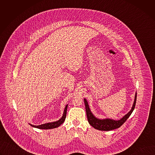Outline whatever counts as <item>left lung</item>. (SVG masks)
<instances>
[{
    "mask_svg": "<svg viewBox=\"0 0 155 155\" xmlns=\"http://www.w3.org/2000/svg\"><path fill=\"white\" fill-rule=\"evenodd\" d=\"M136 99H137V93H136L133 105L130 109V111L126 114L123 118L120 120H115L111 118H105V119H99L96 117L91 112L89 105L87 100L84 98V102L85 104V108H86V112L87 115V121L89 122L90 124L93 126L94 128L100 130H111L115 129L120 127L130 117L131 114L134 110L136 103Z\"/></svg>",
    "mask_w": 155,
    "mask_h": 155,
    "instance_id": "8db88e82",
    "label": "left lung"
}]
</instances>
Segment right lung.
Returning <instances> with one entry per match:
<instances>
[{
	"mask_svg": "<svg viewBox=\"0 0 155 155\" xmlns=\"http://www.w3.org/2000/svg\"><path fill=\"white\" fill-rule=\"evenodd\" d=\"M68 104L66 105L64 112H63V115L62 116V117L58 121H54V122H51V123H45V124H42L38 126H35V125H33L31 124L30 123L29 125H31V126L35 127V128H38V129H53V128H56L59 127L60 125H61L65 121V117H66V114H67V108H68Z\"/></svg>",
	"mask_w": 155,
	"mask_h": 155,
	"instance_id": "obj_1",
	"label": "right lung"
}]
</instances>
